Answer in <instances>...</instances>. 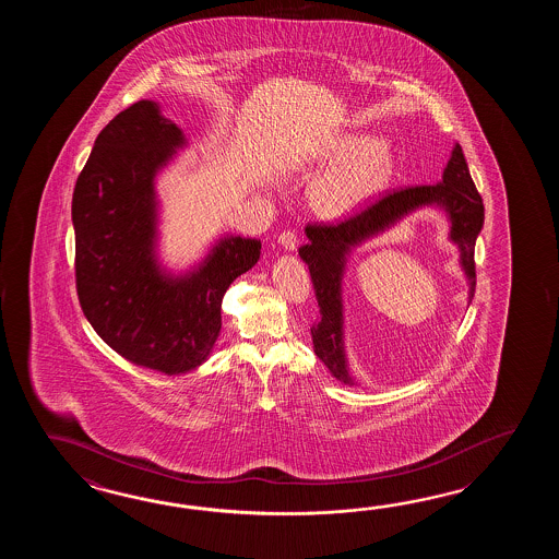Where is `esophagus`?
Listing matches in <instances>:
<instances>
[{
  "label": "esophagus",
  "mask_w": 559,
  "mask_h": 559,
  "mask_svg": "<svg viewBox=\"0 0 559 559\" xmlns=\"http://www.w3.org/2000/svg\"><path fill=\"white\" fill-rule=\"evenodd\" d=\"M277 241L284 246L285 250L294 251L297 248V243H299V238H297V234H294V231H284V234H280Z\"/></svg>",
  "instance_id": "34e87169"
}]
</instances>
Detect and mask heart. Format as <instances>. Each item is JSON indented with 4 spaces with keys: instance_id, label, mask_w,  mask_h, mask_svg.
Returning <instances> with one entry per match:
<instances>
[{
    "instance_id": "obj_1",
    "label": "heart",
    "mask_w": 559,
    "mask_h": 559,
    "mask_svg": "<svg viewBox=\"0 0 559 559\" xmlns=\"http://www.w3.org/2000/svg\"><path fill=\"white\" fill-rule=\"evenodd\" d=\"M325 171L309 186L308 202L321 217L340 219L356 214L390 186L395 155L369 133L340 138L321 154Z\"/></svg>"
}]
</instances>
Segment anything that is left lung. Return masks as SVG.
Returning <instances> with one entry per match:
<instances>
[{
    "label": "left lung",
    "mask_w": 559,
    "mask_h": 559,
    "mask_svg": "<svg viewBox=\"0 0 559 559\" xmlns=\"http://www.w3.org/2000/svg\"><path fill=\"white\" fill-rule=\"evenodd\" d=\"M424 205H438L450 217V239L460 248V263L469 282L472 301L475 294V239L484 227V202L475 190L460 143L453 145L440 183L395 190L340 224H308L306 227L309 241L299 248V258L308 263L320 306V321L311 328L313 352L335 380L354 385L344 349L342 299V277L349 251Z\"/></svg>",
    "instance_id": "obj_1"
}]
</instances>
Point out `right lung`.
I'll return each instance as SVG.
<instances>
[{"instance_id":"1","label":"right lung","mask_w":559,"mask_h":559,"mask_svg":"<svg viewBox=\"0 0 559 559\" xmlns=\"http://www.w3.org/2000/svg\"><path fill=\"white\" fill-rule=\"evenodd\" d=\"M186 145L152 99L99 131L75 181V287L95 333L119 356L167 376L202 366L222 330V299L251 270L262 243L229 236L193 272L157 262L155 176Z\"/></svg>"}]
</instances>
